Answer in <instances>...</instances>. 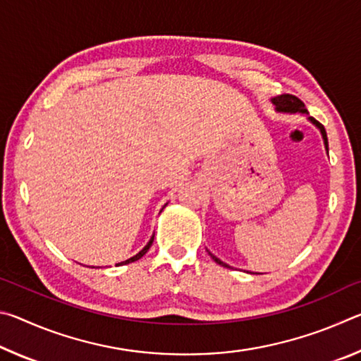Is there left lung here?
<instances>
[{
  "label": "left lung",
  "mask_w": 361,
  "mask_h": 361,
  "mask_svg": "<svg viewBox=\"0 0 361 361\" xmlns=\"http://www.w3.org/2000/svg\"><path fill=\"white\" fill-rule=\"evenodd\" d=\"M272 103L276 105V109L280 113H301V114H307V109H305L304 103L298 99V97L295 95H290V94H283V95H279L276 97V99H272ZM309 121L312 122V124H315L317 127H319L320 132H322V137H323V142H325V148L328 151V138H326V132H325V127H323L319 121H315L314 118H309ZM209 255L213 258V261L218 262L219 266H224V267H229L228 264H224V262L221 259H218L215 255H212L209 252Z\"/></svg>",
  "instance_id": "8db88e82"
}]
</instances>
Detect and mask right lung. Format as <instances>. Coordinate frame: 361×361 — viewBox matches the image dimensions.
<instances>
[{
  "instance_id": "right-lung-1",
  "label": "right lung",
  "mask_w": 361,
  "mask_h": 361,
  "mask_svg": "<svg viewBox=\"0 0 361 361\" xmlns=\"http://www.w3.org/2000/svg\"><path fill=\"white\" fill-rule=\"evenodd\" d=\"M152 240H154V235H152L151 237V239H149V242L148 243H146V247L142 250V252H138L135 256H132V258H129V259H126V261H122V262H119V264L118 266H121V264H129V262H133V261H137V259H140V258H142V256L146 253V252H148V250H149V247L152 245Z\"/></svg>"
}]
</instances>
